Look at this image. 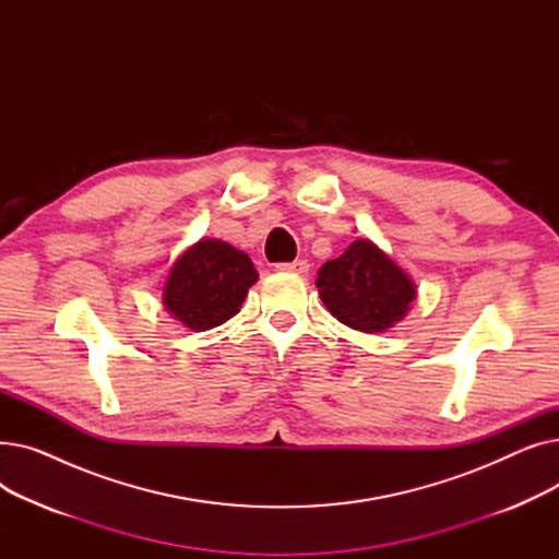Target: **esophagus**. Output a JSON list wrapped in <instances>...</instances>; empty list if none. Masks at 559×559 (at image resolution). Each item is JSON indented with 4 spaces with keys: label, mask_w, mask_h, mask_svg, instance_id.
Segmentation results:
<instances>
[{
    "label": "esophagus",
    "mask_w": 559,
    "mask_h": 559,
    "mask_svg": "<svg viewBox=\"0 0 559 559\" xmlns=\"http://www.w3.org/2000/svg\"><path fill=\"white\" fill-rule=\"evenodd\" d=\"M278 272H285V274H308L310 264L308 260H295V262H278L276 264Z\"/></svg>",
    "instance_id": "obj_1"
}]
</instances>
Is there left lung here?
Masks as SVG:
<instances>
[{
    "label": "left lung",
    "mask_w": 559,
    "mask_h": 559,
    "mask_svg": "<svg viewBox=\"0 0 559 559\" xmlns=\"http://www.w3.org/2000/svg\"><path fill=\"white\" fill-rule=\"evenodd\" d=\"M319 297L342 324L385 333L407 314L417 287L399 264L369 240H356L317 272Z\"/></svg>",
    "instance_id": "1"
}]
</instances>
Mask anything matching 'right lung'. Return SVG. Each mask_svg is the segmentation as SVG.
Segmentation results:
<instances>
[{
	"instance_id": "obj_1",
	"label": "right lung",
	"mask_w": 559,
	"mask_h": 559,
	"mask_svg": "<svg viewBox=\"0 0 559 559\" xmlns=\"http://www.w3.org/2000/svg\"><path fill=\"white\" fill-rule=\"evenodd\" d=\"M258 281L251 258L222 240L203 238L171 264L163 304L190 331H209L238 314Z\"/></svg>"
}]
</instances>
